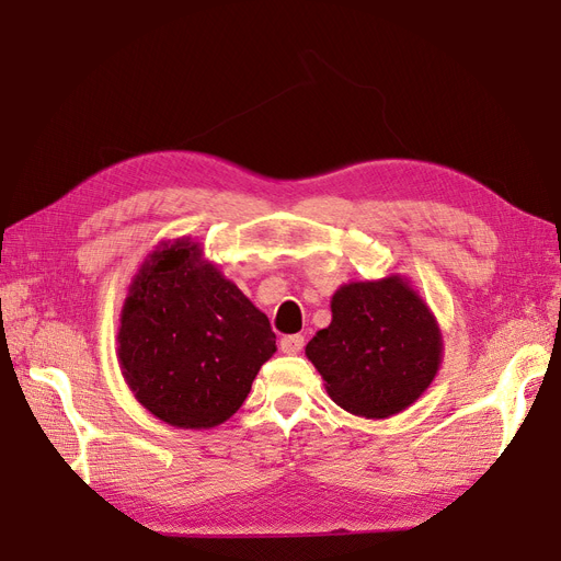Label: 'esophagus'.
<instances>
[{"label": "esophagus", "instance_id": "esophagus-1", "mask_svg": "<svg viewBox=\"0 0 561 561\" xmlns=\"http://www.w3.org/2000/svg\"><path fill=\"white\" fill-rule=\"evenodd\" d=\"M304 348V336L301 334H290L280 339V351L287 355H297Z\"/></svg>", "mask_w": 561, "mask_h": 561}]
</instances>
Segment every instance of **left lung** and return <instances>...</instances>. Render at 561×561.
Segmentation results:
<instances>
[{
	"mask_svg": "<svg viewBox=\"0 0 561 561\" xmlns=\"http://www.w3.org/2000/svg\"><path fill=\"white\" fill-rule=\"evenodd\" d=\"M332 322L307 344V358L342 410L388 419L412 407L443 365V330L412 280L388 274L339 285Z\"/></svg>",
	"mask_w": 561,
	"mask_h": 561,
	"instance_id": "1",
	"label": "left lung"
}]
</instances>
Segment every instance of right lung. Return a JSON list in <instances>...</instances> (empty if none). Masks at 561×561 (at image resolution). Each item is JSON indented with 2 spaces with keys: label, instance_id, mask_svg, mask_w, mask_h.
Listing matches in <instances>:
<instances>
[{
  "label": "right lung",
  "instance_id": "add662e5",
  "mask_svg": "<svg viewBox=\"0 0 561 561\" xmlns=\"http://www.w3.org/2000/svg\"><path fill=\"white\" fill-rule=\"evenodd\" d=\"M274 353L268 318L192 236L161 241L130 278L116 360L135 400L168 426L231 419Z\"/></svg>",
  "mask_w": 561,
  "mask_h": 561
}]
</instances>
